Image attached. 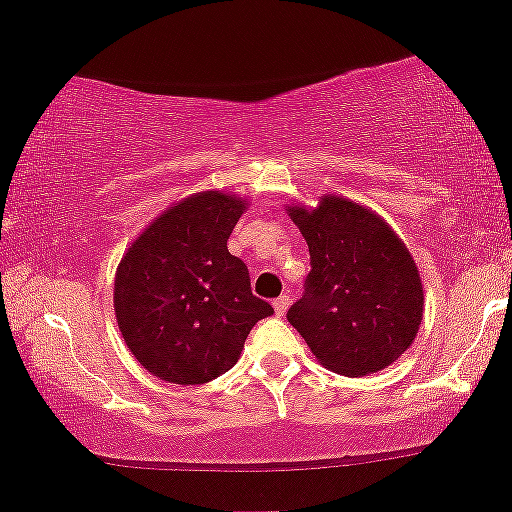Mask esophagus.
<instances>
[{
  "label": "esophagus",
  "mask_w": 512,
  "mask_h": 512,
  "mask_svg": "<svg viewBox=\"0 0 512 512\" xmlns=\"http://www.w3.org/2000/svg\"><path fill=\"white\" fill-rule=\"evenodd\" d=\"M289 305H291L289 293H282V296H279V298L275 300V303H272V307H275V312L279 314V317H284L286 310H289Z\"/></svg>",
  "instance_id": "esophagus-1"
}]
</instances>
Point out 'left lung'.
<instances>
[{
  "label": "left lung",
  "mask_w": 512,
  "mask_h": 512,
  "mask_svg": "<svg viewBox=\"0 0 512 512\" xmlns=\"http://www.w3.org/2000/svg\"><path fill=\"white\" fill-rule=\"evenodd\" d=\"M310 249L305 296L286 312L321 366L363 377L410 349L424 314L422 277L401 237L342 195L286 209Z\"/></svg>",
  "instance_id": "8db88e82"
}]
</instances>
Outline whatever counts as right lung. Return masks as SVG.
<instances>
[{
	"mask_svg": "<svg viewBox=\"0 0 512 512\" xmlns=\"http://www.w3.org/2000/svg\"><path fill=\"white\" fill-rule=\"evenodd\" d=\"M249 202L200 191L165 209L130 244L114 279L125 345L151 375L205 384L240 359L244 340L272 305L251 293L249 270L228 237Z\"/></svg>",
	"mask_w": 512,
	"mask_h": 512,
	"instance_id": "right-lung-1",
	"label": "right lung"
}]
</instances>
